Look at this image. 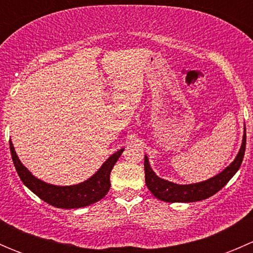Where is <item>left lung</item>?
Returning a JSON list of instances; mask_svg holds the SVG:
<instances>
[{
  "instance_id": "8db88e82",
  "label": "left lung",
  "mask_w": 253,
  "mask_h": 253,
  "mask_svg": "<svg viewBox=\"0 0 253 253\" xmlns=\"http://www.w3.org/2000/svg\"><path fill=\"white\" fill-rule=\"evenodd\" d=\"M246 149V133L244 134L241 149L233 163L224 170L209 180L200 183L192 185H176L167 180L158 177L149 167L147 155L144 157V171H145V183L150 192L160 201L164 202H197V201L206 200L211 196L215 195L220 191L230 178L236 174L237 170L241 167L242 159Z\"/></svg>"
}]
</instances>
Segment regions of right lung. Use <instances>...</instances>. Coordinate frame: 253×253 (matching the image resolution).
<instances>
[{
    "label": "right lung",
    "mask_w": 253,
    "mask_h": 253,
    "mask_svg": "<svg viewBox=\"0 0 253 253\" xmlns=\"http://www.w3.org/2000/svg\"><path fill=\"white\" fill-rule=\"evenodd\" d=\"M9 148H11V155L14 168H16L17 174L22 180V182L32 192H34L40 200L56 207V208L62 209L81 208V207L93 205V203L98 202L101 198L105 197L111 186L110 172L112 168L124 152V149L117 150L104 163L103 167L99 169V171L95 175L91 176L89 180L79 183V185L53 186L34 177L27 168L23 167V164L18 159L16 152H14L13 144L11 141H9Z\"/></svg>",
    "instance_id": "1"
}]
</instances>
